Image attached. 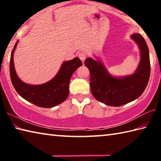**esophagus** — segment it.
<instances>
[{"instance_id": "34e87169", "label": "esophagus", "mask_w": 161, "mask_h": 161, "mask_svg": "<svg viewBox=\"0 0 161 161\" xmlns=\"http://www.w3.org/2000/svg\"><path fill=\"white\" fill-rule=\"evenodd\" d=\"M78 57L81 61L84 62V60H85V59L86 58V54L85 53H84V52H80V53L78 54Z\"/></svg>"}]
</instances>
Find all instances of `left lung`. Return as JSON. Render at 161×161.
Returning <instances> with one entry per match:
<instances>
[{
  "mask_svg": "<svg viewBox=\"0 0 161 161\" xmlns=\"http://www.w3.org/2000/svg\"><path fill=\"white\" fill-rule=\"evenodd\" d=\"M131 37L141 49V62L134 74L122 78L111 76L100 62L87 58L84 64L90 72V87L93 96L100 102L111 107L126 104L139 97L148 83L151 64L148 47L139 33Z\"/></svg>",
  "mask_w": 161,
  "mask_h": 161,
  "instance_id": "1",
  "label": "left lung"
}]
</instances>
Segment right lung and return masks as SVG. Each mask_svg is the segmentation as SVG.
<instances>
[{
  "mask_svg": "<svg viewBox=\"0 0 161 161\" xmlns=\"http://www.w3.org/2000/svg\"><path fill=\"white\" fill-rule=\"evenodd\" d=\"M15 43L10 55V75L13 86L20 96L40 107L51 108L66 100L69 95V85L71 77L78 67L82 65L79 58L66 61L53 80L40 85L25 84L18 77L15 73L13 53L17 46Z\"/></svg>",
  "mask_w": 161,
  "mask_h": 161,
  "instance_id": "right-lung-1",
  "label": "right lung"
}]
</instances>
